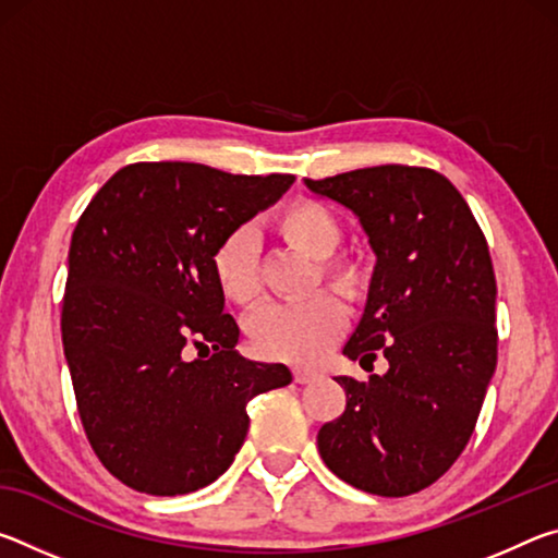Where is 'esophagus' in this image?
<instances>
[{"label":"esophagus","mask_w":558,"mask_h":558,"mask_svg":"<svg viewBox=\"0 0 558 558\" xmlns=\"http://www.w3.org/2000/svg\"><path fill=\"white\" fill-rule=\"evenodd\" d=\"M315 376H317V372L310 369V366H295V369H292V379H295L298 384H310Z\"/></svg>","instance_id":"34e87169"}]
</instances>
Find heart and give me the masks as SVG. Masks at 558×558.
Wrapping results in <instances>:
<instances>
[{
	"label": "heart",
	"mask_w": 558,
	"mask_h": 558,
	"mask_svg": "<svg viewBox=\"0 0 558 558\" xmlns=\"http://www.w3.org/2000/svg\"><path fill=\"white\" fill-rule=\"evenodd\" d=\"M278 235L292 248L317 258V270L347 295L364 286L362 263L332 256L342 241V223L332 209L313 199H298L272 219ZM211 276L221 295L233 305H251L263 290L258 243L248 229L223 235L211 256ZM347 310L335 292L319 290L300 302H270L253 313L245 332L258 354L282 362H313L342 335Z\"/></svg>",
	"instance_id": "1"
}]
</instances>
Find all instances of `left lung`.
I'll return each instance as SVG.
<instances>
[{
    "instance_id": "obj_1",
    "label": "left lung",
    "mask_w": 558,
    "mask_h": 558,
    "mask_svg": "<svg viewBox=\"0 0 558 558\" xmlns=\"http://www.w3.org/2000/svg\"><path fill=\"white\" fill-rule=\"evenodd\" d=\"M352 211L376 256L364 315L342 352L384 354L369 381L337 376L347 409L317 433L325 465L364 493L405 497L465 450L497 366L493 258L468 202L426 167L305 179Z\"/></svg>"
}]
</instances>
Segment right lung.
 Returning <instances> with one entry per match:
<instances>
[{"label": "right lung", "instance_id": "obj_1", "mask_svg": "<svg viewBox=\"0 0 558 558\" xmlns=\"http://www.w3.org/2000/svg\"><path fill=\"white\" fill-rule=\"evenodd\" d=\"M292 174L245 177L194 162L112 174L75 223L61 337L90 448L122 485L174 497L223 475L253 396L292 381L286 364L235 352L211 256L276 204Z\"/></svg>", "mask_w": 558, "mask_h": 558}]
</instances>
